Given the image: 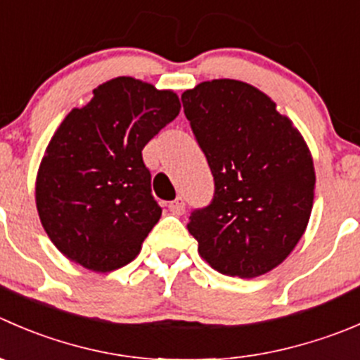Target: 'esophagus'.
Wrapping results in <instances>:
<instances>
[{
  "instance_id": "1",
  "label": "esophagus",
  "mask_w": 360,
  "mask_h": 360,
  "mask_svg": "<svg viewBox=\"0 0 360 360\" xmlns=\"http://www.w3.org/2000/svg\"><path fill=\"white\" fill-rule=\"evenodd\" d=\"M184 207H186V204H184V198H183V197H177L176 200H172V202H170V204H169L170 212H172V214H176V216L183 214Z\"/></svg>"
}]
</instances>
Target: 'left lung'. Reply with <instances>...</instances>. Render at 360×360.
<instances>
[{
  "mask_svg": "<svg viewBox=\"0 0 360 360\" xmlns=\"http://www.w3.org/2000/svg\"><path fill=\"white\" fill-rule=\"evenodd\" d=\"M183 107L214 177V198L191 212L198 255L226 276L273 271L306 232L315 165L301 131L251 84L205 80Z\"/></svg>",
  "mask_w": 360,
  "mask_h": 360,
  "instance_id": "8db88e82",
  "label": "left lung"
}]
</instances>
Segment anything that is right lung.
I'll use <instances>...</instances> for the list:
<instances>
[{"label":"right lung","mask_w":360,"mask_h":360,"mask_svg":"<svg viewBox=\"0 0 360 360\" xmlns=\"http://www.w3.org/2000/svg\"><path fill=\"white\" fill-rule=\"evenodd\" d=\"M179 110L170 89L116 77L66 114L38 167L34 200L49 239L68 260L110 273L141 253L162 216L142 149Z\"/></svg>","instance_id":"obj_1"}]
</instances>
